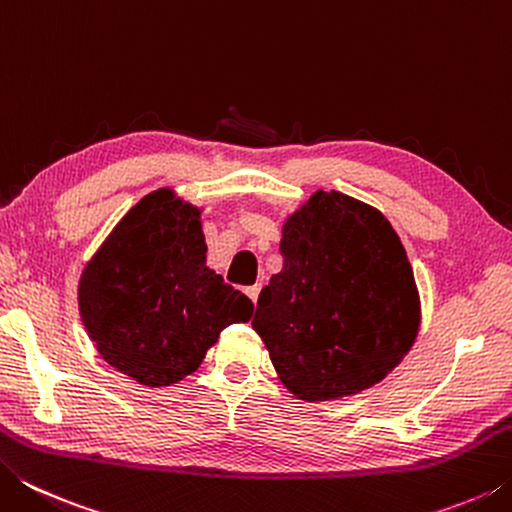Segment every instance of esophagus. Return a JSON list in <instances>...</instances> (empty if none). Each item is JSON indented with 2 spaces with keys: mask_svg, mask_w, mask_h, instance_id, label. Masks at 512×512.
<instances>
[{
  "mask_svg": "<svg viewBox=\"0 0 512 512\" xmlns=\"http://www.w3.org/2000/svg\"><path fill=\"white\" fill-rule=\"evenodd\" d=\"M259 291H262V284H253V287H246V296L255 302L257 305V298H259Z\"/></svg>",
  "mask_w": 512,
  "mask_h": 512,
  "instance_id": "esophagus-1",
  "label": "esophagus"
}]
</instances>
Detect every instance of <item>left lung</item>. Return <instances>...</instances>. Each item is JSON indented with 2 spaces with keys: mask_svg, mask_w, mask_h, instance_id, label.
Instances as JSON below:
<instances>
[{
  "mask_svg": "<svg viewBox=\"0 0 512 512\" xmlns=\"http://www.w3.org/2000/svg\"><path fill=\"white\" fill-rule=\"evenodd\" d=\"M280 253L253 329L282 384L307 402L379 384L420 329L418 287L393 225L377 207L318 189L284 221Z\"/></svg>",
  "mask_w": 512,
  "mask_h": 512,
  "instance_id": "1",
  "label": "left lung"
}]
</instances>
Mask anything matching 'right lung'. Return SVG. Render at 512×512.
<instances>
[{
	"instance_id": "right-lung-1",
	"label": "right lung",
	"mask_w": 512,
	"mask_h": 512,
	"mask_svg": "<svg viewBox=\"0 0 512 512\" xmlns=\"http://www.w3.org/2000/svg\"><path fill=\"white\" fill-rule=\"evenodd\" d=\"M201 207L169 187L124 214L79 280V311L94 348L137 384L162 388L201 366L253 302L205 266Z\"/></svg>"
}]
</instances>
